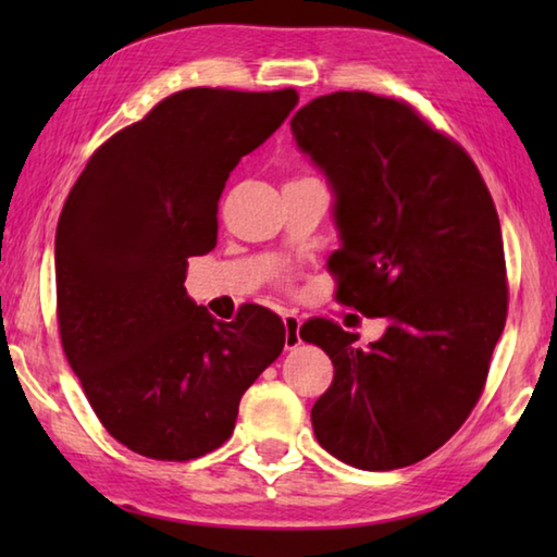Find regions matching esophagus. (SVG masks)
<instances>
[{"label": "esophagus", "instance_id": "34e87169", "mask_svg": "<svg viewBox=\"0 0 557 557\" xmlns=\"http://www.w3.org/2000/svg\"><path fill=\"white\" fill-rule=\"evenodd\" d=\"M282 324H285V348L287 351H292V348H297L301 344V338H299L301 319L295 312H285L282 314Z\"/></svg>", "mask_w": 557, "mask_h": 557}]
</instances>
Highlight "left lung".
<instances>
[{
  "mask_svg": "<svg viewBox=\"0 0 557 557\" xmlns=\"http://www.w3.org/2000/svg\"><path fill=\"white\" fill-rule=\"evenodd\" d=\"M289 127L334 194L336 299L388 322L369 348L332 319L299 329L334 363L314 435L356 469L414 465L465 425L506 324L492 194L465 149L408 102L342 90Z\"/></svg>",
  "mask_w": 557,
  "mask_h": 557,
  "instance_id": "left-lung-1",
  "label": "left lung"
}]
</instances>
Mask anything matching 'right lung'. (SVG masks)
I'll list each match as a JSON object with an SVG mask.
<instances>
[{
    "label": "right lung",
    "instance_id": "right-lung-1",
    "mask_svg": "<svg viewBox=\"0 0 557 557\" xmlns=\"http://www.w3.org/2000/svg\"><path fill=\"white\" fill-rule=\"evenodd\" d=\"M297 90L188 88L96 149L55 228L65 358L112 437L188 461L233 435L243 393L285 348V324L245 305L219 322L186 295L188 258L219 235V199Z\"/></svg>",
    "mask_w": 557,
    "mask_h": 557
}]
</instances>
